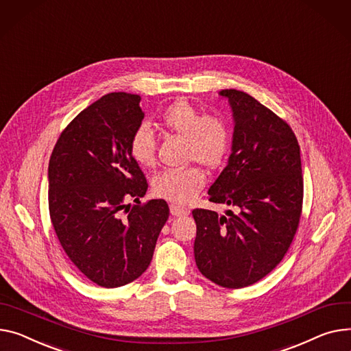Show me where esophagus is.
<instances>
[{
	"mask_svg": "<svg viewBox=\"0 0 351 351\" xmlns=\"http://www.w3.org/2000/svg\"><path fill=\"white\" fill-rule=\"evenodd\" d=\"M191 212L188 208H183V207H179V206H175L172 204L171 206V215L175 216V217H180V216H188Z\"/></svg>",
	"mask_w": 351,
	"mask_h": 351,
	"instance_id": "34e87169",
	"label": "esophagus"
}]
</instances>
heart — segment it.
<instances>
[{
    "mask_svg": "<svg viewBox=\"0 0 351 351\" xmlns=\"http://www.w3.org/2000/svg\"><path fill=\"white\" fill-rule=\"evenodd\" d=\"M160 125L168 132L186 138V160L197 162L207 169H217L228 154L231 134L227 121L216 114H204L189 100L171 103L159 115ZM130 155L144 168L156 163V138L148 124L138 125L131 134ZM206 183L204 172L196 167L167 169L152 180L154 193L176 204H188Z\"/></svg>",
    "mask_w": 351,
    "mask_h": 351,
    "instance_id": "heart-1",
    "label": "heart"
}]
</instances>
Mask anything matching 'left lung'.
Listing matches in <instances>:
<instances>
[{"mask_svg": "<svg viewBox=\"0 0 351 351\" xmlns=\"http://www.w3.org/2000/svg\"><path fill=\"white\" fill-rule=\"evenodd\" d=\"M234 117L227 167L208 200L234 208L219 216L195 208V260L210 281L230 289L258 282L288 252L303 203L300 148L289 124L240 90H221Z\"/></svg>", "mask_w": 351, "mask_h": 351, "instance_id": "1", "label": "left lung"}]
</instances>
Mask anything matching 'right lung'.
Returning <instances> with one entry per match:
<instances>
[{"label": "right lung", "mask_w": 351, "mask_h": 351, "mask_svg": "<svg viewBox=\"0 0 351 351\" xmlns=\"http://www.w3.org/2000/svg\"><path fill=\"white\" fill-rule=\"evenodd\" d=\"M139 101L130 93L103 96L67 124L49 159V215L59 243L103 288L127 285L145 272L169 217L163 199L139 202L148 182L128 149L145 115Z\"/></svg>", "instance_id": "1"}]
</instances>
